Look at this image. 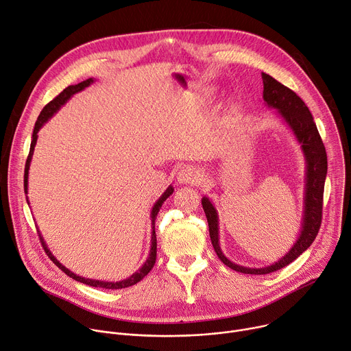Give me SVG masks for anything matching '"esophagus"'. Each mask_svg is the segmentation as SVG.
Segmentation results:
<instances>
[{
    "label": "esophagus",
    "mask_w": 351,
    "mask_h": 351,
    "mask_svg": "<svg viewBox=\"0 0 351 351\" xmlns=\"http://www.w3.org/2000/svg\"><path fill=\"white\" fill-rule=\"evenodd\" d=\"M178 182L183 184H195L199 180V172L193 168H182L178 175Z\"/></svg>",
    "instance_id": "obj_1"
}]
</instances>
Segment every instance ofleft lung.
<instances>
[{
	"mask_svg": "<svg viewBox=\"0 0 351 351\" xmlns=\"http://www.w3.org/2000/svg\"><path fill=\"white\" fill-rule=\"evenodd\" d=\"M263 80V101L265 105L276 110V114L282 120L300 144L305 159V186H304V210L300 234L294 245L282 258L265 267H247L231 262L219 246V222L218 211L211 199H202L203 210L207 217L211 243L219 261L235 271L243 274H267L282 269L294 262L315 241L322 221L324 189L328 173V156L325 145L316 129L313 117L304 101L290 88L284 86L269 74L262 73Z\"/></svg>",
	"mask_w": 351,
	"mask_h": 351,
	"instance_id": "8db88e82",
	"label": "left lung"
}]
</instances>
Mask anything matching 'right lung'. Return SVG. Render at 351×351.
<instances>
[{"instance_id":"obj_1","label":"right lung","mask_w":351,"mask_h":351,"mask_svg":"<svg viewBox=\"0 0 351 351\" xmlns=\"http://www.w3.org/2000/svg\"><path fill=\"white\" fill-rule=\"evenodd\" d=\"M95 81V78H88V80H85V81H82V82H80V84H75V85H70V86H67L64 90H62L58 97H56L50 104H47L45 108H43V110L40 112V114H39V117H38V120H36V123H35V129H34V134H32V143H30V149H29V155H27V159H26V165H25V176H23V186H25V195H27V183H29V168H30V162H32V156H34V151H35V147H36V141H38V133H39V130L42 129V127L60 110V108L61 106H64L75 93H78V92H81V90H84L85 88H88L90 84H93ZM173 186L172 184H169L168 187H167V190L165 192L161 195V197H159L155 203H154V206H152V208H151V214H149V217H151V247H149V253H148V258H147V261L144 262V265L137 270V271H134L130 277H127V278H124V280H120V281H104V280H95V278H85V277H82V276H78V274H75L74 271H71L70 269H67L64 265L62 263H60L58 261H57V258L54 256V254L51 253V250L49 249V246H47V243H46V241H45V238L42 237V232L39 231V237H40V241H42V245H43V249H45V252L47 253V256L53 261V263L56 265V266H58V269H61L62 271H64L67 276H70L71 278H74V280H77V281H80V282H84V284H86V285H90V287H99V289H105V290H119V289H125V287H130V285H134V284H137L140 280H143L149 271H151V269L154 267V265H155V259H156V235H155V218H156V215H158V213H159V210H161V207H162V204H164V202L173 193ZM26 203L27 204H30L29 203V199H27V196H26Z\"/></svg>"}]
</instances>
